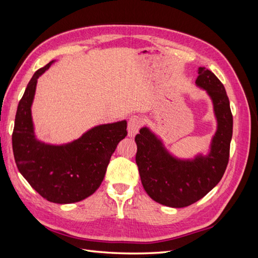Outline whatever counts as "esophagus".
Returning <instances> with one entry per match:
<instances>
[{
	"label": "esophagus",
	"mask_w": 258,
	"mask_h": 258,
	"mask_svg": "<svg viewBox=\"0 0 258 258\" xmlns=\"http://www.w3.org/2000/svg\"><path fill=\"white\" fill-rule=\"evenodd\" d=\"M143 124V118L141 116H131L129 118V121H128V134L130 137H135L140 128L142 127Z\"/></svg>",
	"instance_id": "1"
}]
</instances>
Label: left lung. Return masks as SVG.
Listing matches in <instances>:
<instances>
[{
  "mask_svg": "<svg viewBox=\"0 0 258 258\" xmlns=\"http://www.w3.org/2000/svg\"><path fill=\"white\" fill-rule=\"evenodd\" d=\"M196 84L209 93L217 118V131L211 152L194 160L172 157L147 128L136 136V162L141 182L153 200L171 208L188 207L221 181L229 160L232 137V114L224 85L213 72L199 68Z\"/></svg>",
  "mask_w": 258,
  "mask_h": 258,
  "instance_id": "8db88e82",
  "label": "left lung"
}]
</instances>
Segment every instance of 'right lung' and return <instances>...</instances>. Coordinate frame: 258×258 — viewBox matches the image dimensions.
I'll use <instances>...</instances> for the list:
<instances>
[{"label": "right lung", "mask_w": 258, "mask_h": 258, "mask_svg": "<svg viewBox=\"0 0 258 258\" xmlns=\"http://www.w3.org/2000/svg\"><path fill=\"white\" fill-rule=\"evenodd\" d=\"M52 62L37 70L19 101L12 138L13 152L19 172L43 198L54 204H73L99 188L117 144L127 137V121L97 126L66 145L37 141L31 105L37 79Z\"/></svg>", "instance_id": "1"}]
</instances>
